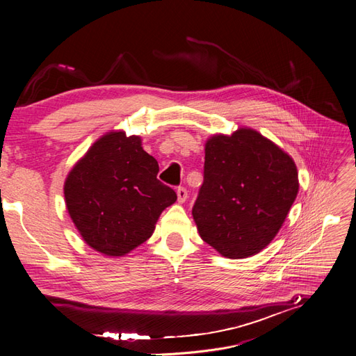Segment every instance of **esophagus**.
<instances>
[{
	"label": "esophagus",
	"instance_id": "obj_1",
	"mask_svg": "<svg viewBox=\"0 0 356 356\" xmlns=\"http://www.w3.org/2000/svg\"><path fill=\"white\" fill-rule=\"evenodd\" d=\"M177 196H178V203H184V202L187 200L188 193H187V190H186L184 187H178V190H177Z\"/></svg>",
	"mask_w": 356,
	"mask_h": 356
}]
</instances>
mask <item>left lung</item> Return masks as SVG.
<instances>
[{
    "label": "left lung",
    "mask_w": 356,
    "mask_h": 356,
    "mask_svg": "<svg viewBox=\"0 0 356 356\" xmlns=\"http://www.w3.org/2000/svg\"><path fill=\"white\" fill-rule=\"evenodd\" d=\"M298 193L284 149L254 129L204 144L203 184L193 207L200 238L227 258H246L273 241Z\"/></svg>",
    "instance_id": "8db88e82"
}]
</instances>
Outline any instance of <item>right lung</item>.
I'll return each mask as SVG.
<instances>
[{
	"label": "right lung",
	"instance_id": "add662e5",
	"mask_svg": "<svg viewBox=\"0 0 356 356\" xmlns=\"http://www.w3.org/2000/svg\"><path fill=\"white\" fill-rule=\"evenodd\" d=\"M157 160L141 138L110 132L81 157L63 186L67 209L95 251L123 257L153 234L177 193L157 179Z\"/></svg>",
	"mask_w": 356,
	"mask_h": 356
}]
</instances>
